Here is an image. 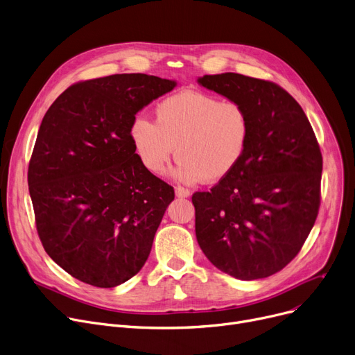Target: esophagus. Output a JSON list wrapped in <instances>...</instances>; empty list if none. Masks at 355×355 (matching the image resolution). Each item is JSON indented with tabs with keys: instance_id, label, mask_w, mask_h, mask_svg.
Instances as JSON below:
<instances>
[{
	"instance_id": "1",
	"label": "esophagus",
	"mask_w": 355,
	"mask_h": 355,
	"mask_svg": "<svg viewBox=\"0 0 355 355\" xmlns=\"http://www.w3.org/2000/svg\"><path fill=\"white\" fill-rule=\"evenodd\" d=\"M175 195L178 196V198H187L191 195V192L187 191V189H184V187H182V186H178L176 189H175Z\"/></svg>"
}]
</instances>
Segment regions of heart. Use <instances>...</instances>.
<instances>
[{"label": "heart", "instance_id": "heart-1", "mask_svg": "<svg viewBox=\"0 0 355 355\" xmlns=\"http://www.w3.org/2000/svg\"><path fill=\"white\" fill-rule=\"evenodd\" d=\"M130 140L141 164L159 175L175 149L178 163L171 175L192 184L202 179H225L243 159L251 120L238 101H220L214 96L186 90L166 97L155 107V123L136 116Z\"/></svg>", "mask_w": 355, "mask_h": 355}]
</instances>
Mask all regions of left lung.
Listing matches in <instances>:
<instances>
[{
    "instance_id": "8db88e82",
    "label": "left lung",
    "mask_w": 355,
    "mask_h": 355,
    "mask_svg": "<svg viewBox=\"0 0 355 355\" xmlns=\"http://www.w3.org/2000/svg\"><path fill=\"white\" fill-rule=\"evenodd\" d=\"M198 83L238 101L251 120L248 149L209 192H196V239L222 272L242 281L293 261L315 223L322 157L297 100L270 81L222 73Z\"/></svg>"
}]
</instances>
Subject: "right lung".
Wrapping results in <instances>:
<instances>
[{"label":"right lung","instance_id":"1","mask_svg":"<svg viewBox=\"0 0 355 355\" xmlns=\"http://www.w3.org/2000/svg\"><path fill=\"white\" fill-rule=\"evenodd\" d=\"M176 85L141 73L77 83L40 124L28 166L37 232L49 257L81 282L117 286L149 258L175 192L141 164L129 130Z\"/></svg>","mask_w":355,"mask_h":355}]
</instances>
